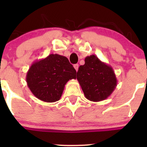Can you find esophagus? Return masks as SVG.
<instances>
[{"label":"esophagus","mask_w":147,"mask_h":147,"mask_svg":"<svg viewBox=\"0 0 147 147\" xmlns=\"http://www.w3.org/2000/svg\"><path fill=\"white\" fill-rule=\"evenodd\" d=\"M78 67H79V65H78V64L74 65V68H75V70H76V71L78 70Z\"/></svg>","instance_id":"obj_1"}]
</instances>
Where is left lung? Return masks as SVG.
<instances>
[{
	"instance_id": "obj_1",
	"label": "left lung",
	"mask_w": 147,
	"mask_h": 147,
	"mask_svg": "<svg viewBox=\"0 0 147 147\" xmlns=\"http://www.w3.org/2000/svg\"><path fill=\"white\" fill-rule=\"evenodd\" d=\"M84 62L77 72V80L84 96L92 102L106 100L117 84L115 71L94 55L87 56Z\"/></svg>"
}]
</instances>
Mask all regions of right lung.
<instances>
[{
  "label": "right lung",
  "mask_w": 147,
  "mask_h": 147,
  "mask_svg": "<svg viewBox=\"0 0 147 147\" xmlns=\"http://www.w3.org/2000/svg\"><path fill=\"white\" fill-rule=\"evenodd\" d=\"M72 79H76V70L66 57L58 54L35 61L26 75L31 92L45 102L58 101L66 83Z\"/></svg>",
  "instance_id": "1"
}]
</instances>
